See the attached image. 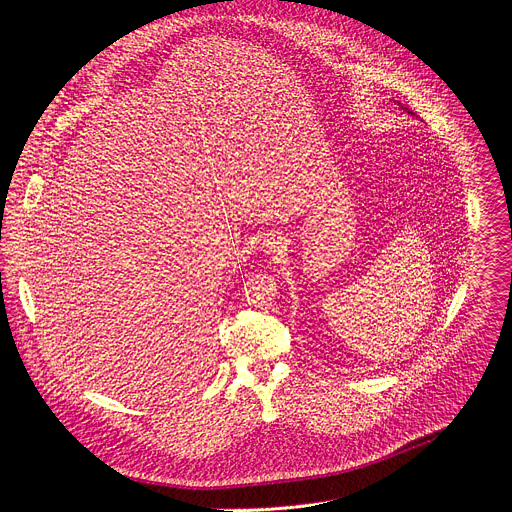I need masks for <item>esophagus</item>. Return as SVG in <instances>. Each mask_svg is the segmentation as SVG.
Instances as JSON below:
<instances>
[{"mask_svg": "<svg viewBox=\"0 0 512 512\" xmlns=\"http://www.w3.org/2000/svg\"><path fill=\"white\" fill-rule=\"evenodd\" d=\"M267 247H269V249H273V251H275V247H279V241H275V239H273V241H271V243H267Z\"/></svg>", "mask_w": 512, "mask_h": 512, "instance_id": "esophagus-1", "label": "esophagus"}]
</instances>
